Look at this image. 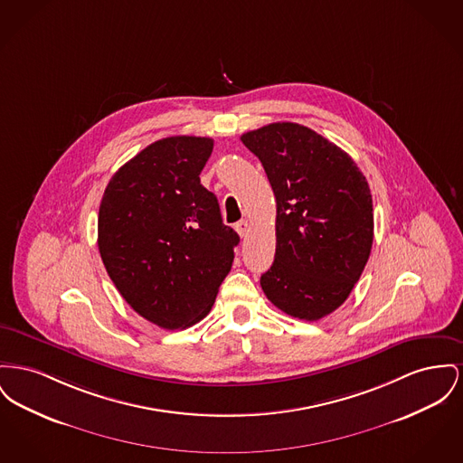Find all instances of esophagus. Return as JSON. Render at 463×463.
Instances as JSON below:
<instances>
[{"label": "esophagus", "instance_id": "34e87169", "mask_svg": "<svg viewBox=\"0 0 463 463\" xmlns=\"http://www.w3.org/2000/svg\"><path fill=\"white\" fill-rule=\"evenodd\" d=\"M236 231H238V234H240L241 238H245L246 232H248V220H240V222L236 223Z\"/></svg>", "mask_w": 463, "mask_h": 463}]
</instances>
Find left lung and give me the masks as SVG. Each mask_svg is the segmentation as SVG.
I'll return each instance as SVG.
<instances>
[{
  "label": "left lung",
  "instance_id": "8db88e82",
  "mask_svg": "<svg viewBox=\"0 0 463 463\" xmlns=\"http://www.w3.org/2000/svg\"><path fill=\"white\" fill-rule=\"evenodd\" d=\"M276 197V253L266 298L315 322L348 299L374 238L373 195L354 159L309 128L274 122L241 137Z\"/></svg>",
  "mask_w": 463,
  "mask_h": 463
}]
</instances>
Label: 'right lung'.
<instances>
[{
    "mask_svg": "<svg viewBox=\"0 0 463 463\" xmlns=\"http://www.w3.org/2000/svg\"><path fill=\"white\" fill-rule=\"evenodd\" d=\"M212 152V137L159 139L111 176L99 204L98 246L111 281L137 315L167 330L210 313L240 243L201 185Z\"/></svg>",
    "mask_w": 463,
    "mask_h": 463,
    "instance_id": "right-lung-1",
    "label": "right lung"
}]
</instances>
